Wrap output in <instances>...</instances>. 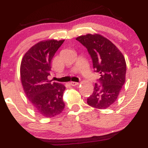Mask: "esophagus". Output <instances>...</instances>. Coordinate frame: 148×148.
Returning <instances> with one entry per match:
<instances>
[{"mask_svg": "<svg viewBox=\"0 0 148 148\" xmlns=\"http://www.w3.org/2000/svg\"><path fill=\"white\" fill-rule=\"evenodd\" d=\"M70 85H71L72 86H76L77 85H79L78 82H70Z\"/></svg>", "mask_w": 148, "mask_h": 148, "instance_id": "34e87169", "label": "esophagus"}]
</instances>
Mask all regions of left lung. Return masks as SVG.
Returning a JSON list of instances; mask_svg holds the SVG:
<instances>
[{
  "mask_svg": "<svg viewBox=\"0 0 148 148\" xmlns=\"http://www.w3.org/2000/svg\"><path fill=\"white\" fill-rule=\"evenodd\" d=\"M86 47L94 71L100 74L87 103L99 109L107 108L117 99L125 82L126 63L121 51L109 40L99 34H87L76 38Z\"/></svg>",
  "mask_w": 148,
  "mask_h": 148,
  "instance_id": "left-lung-1",
  "label": "left lung"
}]
</instances>
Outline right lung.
I'll list each match as a JSON object with an SVG mask.
<instances>
[{
	"mask_svg": "<svg viewBox=\"0 0 148 148\" xmlns=\"http://www.w3.org/2000/svg\"><path fill=\"white\" fill-rule=\"evenodd\" d=\"M64 41L40 42L29 48L21 61V79L25 94L34 109L46 118L57 116L65 106L63 94L66 87L48 79L52 58Z\"/></svg>",
	"mask_w": 148,
	"mask_h": 148,
	"instance_id": "right-lung-1",
	"label": "right lung"
}]
</instances>
